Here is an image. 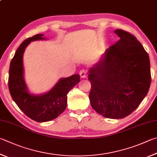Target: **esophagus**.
Segmentation results:
<instances>
[{
	"mask_svg": "<svg viewBox=\"0 0 157 157\" xmlns=\"http://www.w3.org/2000/svg\"><path fill=\"white\" fill-rule=\"evenodd\" d=\"M79 75H80L81 78H86L87 77V71L84 69L80 70V71H79Z\"/></svg>",
	"mask_w": 157,
	"mask_h": 157,
	"instance_id": "1",
	"label": "esophagus"
}]
</instances>
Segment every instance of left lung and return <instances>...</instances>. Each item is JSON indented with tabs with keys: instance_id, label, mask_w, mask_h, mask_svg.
Here are the masks:
<instances>
[{
	"instance_id": "obj_1",
	"label": "left lung",
	"mask_w": 157,
	"mask_h": 157,
	"mask_svg": "<svg viewBox=\"0 0 157 157\" xmlns=\"http://www.w3.org/2000/svg\"><path fill=\"white\" fill-rule=\"evenodd\" d=\"M120 39L90 67L89 99L99 115L122 119L132 113L147 94L151 83L148 54L135 36L121 29Z\"/></svg>"
}]
</instances>
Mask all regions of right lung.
Listing matches in <instances>:
<instances>
[{
  "instance_id": "add662e5",
  "label": "right lung",
  "mask_w": 157,
  "mask_h": 157,
  "mask_svg": "<svg viewBox=\"0 0 157 157\" xmlns=\"http://www.w3.org/2000/svg\"><path fill=\"white\" fill-rule=\"evenodd\" d=\"M43 34H36L22 42L11 59L8 86L13 100L27 117L38 122L56 119L67 108V94L80 81L79 74L60 78L50 90L34 95L28 90L24 77L23 53L31 42L46 40Z\"/></svg>"
}]
</instances>
